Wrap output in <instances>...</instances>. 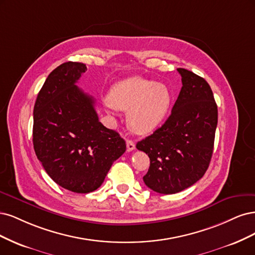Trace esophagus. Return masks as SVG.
Returning <instances> with one entry per match:
<instances>
[{
    "mask_svg": "<svg viewBox=\"0 0 255 255\" xmlns=\"http://www.w3.org/2000/svg\"><path fill=\"white\" fill-rule=\"evenodd\" d=\"M126 144H127V150L128 151H131V150H133L135 148V144H134L132 139H128Z\"/></svg>",
    "mask_w": 255,
    "mask_h": 255,
    "instance_id": "1",
    "label": "esophagus"
}]
</instances>
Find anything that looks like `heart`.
Wrapping results in <instances>:
<instances>
[{
    "instance_id": "b5f03b06",
    "label": "heart",
    "mask_w": 255,
    "mask_h": 255,
    "mask_svg": "<svg viewBox=\"0 0 255 255\" xmlns=\"http://www.w3.org/2000/svg\"><path fill=\"white\" fill-rule=\"evenodd\" d=\"M171 95L163 84L141 77L119 81L110 91L106 105L128 110L127 123L135 133L145 134L157 128L168 112Z\"/></svg>"
}]
</instances>
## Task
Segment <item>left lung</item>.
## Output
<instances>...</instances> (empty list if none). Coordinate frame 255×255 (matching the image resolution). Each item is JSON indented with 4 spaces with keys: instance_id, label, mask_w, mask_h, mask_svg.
<instances>
[{
    "instance_id": "8db88e82",
    "label": "left lung",
    "mask_w": 255,
    "mask_h": 255,
    "mask_svg": "<svg viewBox=\"0 0 255 255\" xmlns=\"http://www.w3.org/2000/svg\"><path fill=\"white\" fill-rule=\"evenodd\" d=\"M177 71L182 77V88L170 116L136 144L150 160L144 182L160 194L179 193L203 177L217 127V105L210 85L191 71Z\"/></svg>"
}]
</instances>
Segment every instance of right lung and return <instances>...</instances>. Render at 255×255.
<instances>
[{"label":"right lung","mask_w":255,"mask_h":255,"mask_svg":"<svg viewBox=\"0 0 255 255\" xmlns=\"http://www.w3.org/2000/svg\"><path fill=\"white\" fill-rule=\"evenodd\" d=\"M86 64L64 62L47 76L34 107L32 143L46 174L61 187L86 194L102 185L126 151L117 131L98 121L92 96L76 83Z\"/></svg>","instance_id":"right-lung-1"}]
</instances>
